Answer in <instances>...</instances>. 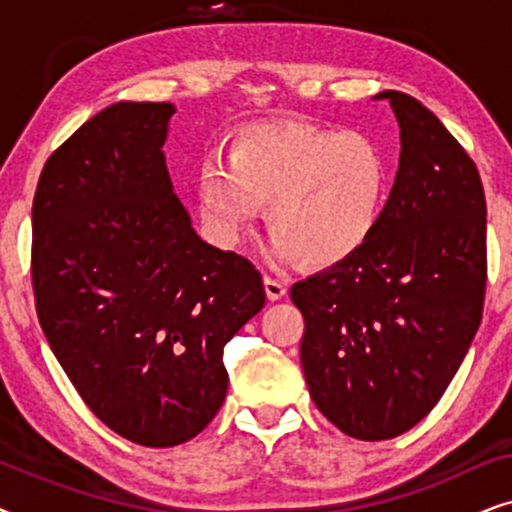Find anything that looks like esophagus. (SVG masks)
<instances>
[{
  "instance_id": "obj_1",
  "label": "esophagus",
  "mask_w": 512,
  "mask_h": 512,
  "mask_svg": "<svg viewBox=\"0 0 512 512\" xmlns=\"http://www.w3.org/2000/svg\"><path fill=\"white\" fill-rule=\"evenodd\" d=\"M263 284H265V296L270 300H282L286 296V284L282 279H275V277H263Z\"/></svg>"
}]
</instances>
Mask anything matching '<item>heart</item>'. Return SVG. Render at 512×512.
Returning <instances> with one entry per match:
<instances>
[{
  "mask_svg": "<svg viewBox=\"0 0 512 512\" xmlns=\"http://www.w3.org/2000/svg\"><path fill=\"white\" fill-rule=\"evenodd\" d=\"M387 184V158L373 137L272 123L237 132L228 167H202L198 202L223 247L240 244L263 207L277 261L331 268L373 235Z\"/></svg>",
  "mask_w": 512,
  "mask_h": 512,
  "instance_id": "1",
  "label": "heart"
}]
</instances>
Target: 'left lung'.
Here are the masks:
<instances>
[{
	"label": "left lung",
	"instance_id": "left-lung-1",
	"mask_svg": "<svg viewBox=\"0 0 512 512\" xmlns=\"http://www.w3.org/2000/svg\"><path fill=\"white\" fill-rule=\"evenodd\" d=\"M375 100L401 128L387 205L352 258L291 286L312 401L359 440L396 438L429 415L478 331L487 282L478 167L415 97Z\"/></svg>",
	"mask_w": 512,
	"mask_h": 512
}]
</instances>
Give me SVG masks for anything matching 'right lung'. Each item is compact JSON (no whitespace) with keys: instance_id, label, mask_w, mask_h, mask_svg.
<instances>
[{"instance_id":"obj_1","label":"right lung","mask_w":512,"mask_h":512,"mask_svg":"<svg viewBox=\"0 0 512 512\" xmlns=\"http://www.w3.org/2000/svg\"><path fill=\"white\" fill-rule=\"evenodd\" d=\"M170 102H116L46 160L32 205L39 324L111 431L172 447L228 391L223 347L263 310L261 272L207 244L174 195Z\"/></svg>"}]
</instances>
